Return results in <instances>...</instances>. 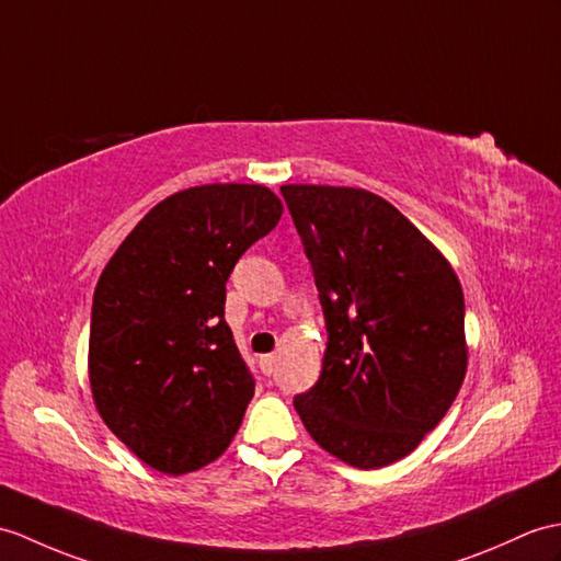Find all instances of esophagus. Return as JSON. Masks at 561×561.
<instances>
[{
	"label": "esophagus",
	"mask_w": 561,
	"mask_h": 561,
	"mask_svg": "<svg viewBox=\"0 0 561 561\" xmlns=\"http://www.w3.org/2000/svg\"><path fill=\"white\" fill-rule=\"evenodd\" d=\"M275 368H277V356L275 354H267V356H260V370H263V375H275Z\"/></svg>",
	"instance_id": "1"
}]
</instances>
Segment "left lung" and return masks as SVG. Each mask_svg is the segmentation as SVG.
<instances>
[{
	"instance_id": "8db88e82",
	"label": "left lung",
	"mask_w": 561,
	"mask_h": 561,
	"mask_svg": "<svg viewBox=\"0 0 561 561\" xmlns=\"http://www.w3.org/2000/svg\"><path fill=\"white\" fill-rule=\"evenodd\" d=\"M316 277L328 348L294 407L310 437L370 471L407 457L466 375L463 291L394 205L346 186H282Z\"/></svg>"
}]
</instances>
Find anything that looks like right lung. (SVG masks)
Segmentation results:
<instances>
[{
  "label": "right lung",
  "mask_w": 561,
  "mask_h": 561,
  "mask_svg": "<svg viewBox=\"0 0 561 561\" xmlns=\"http://www.w3.org/2000/svg\"><path fill=\"white\" fill-rule=\"evenodd\" d=\"M279 217L265 186H195L154 205L102 270L88 351L95 407L162 473L215 461L243 421L255 380L225 320L227 279Z\"/></svg>",
  "instance_id": "right-lung-1"
}]
</instances>
